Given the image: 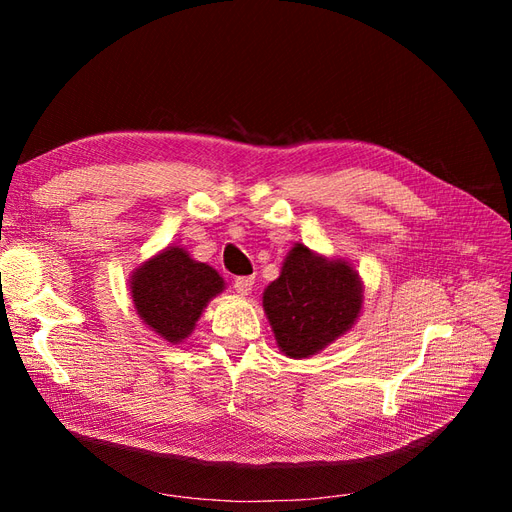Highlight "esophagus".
<instances>
[{"instance_id": "esophagus-1", "label": "esophagus", "mask_w": 512, "mask_h": 512, "mask_svg": "<svg viewBox=\"0 0 512 512\" xmlns=\"http://www.w3.org/2000/svg\"><path fill=\"white\" fill-rule=\"evenodd\" d=\"M252 288H254V277H237L235 280V290L239 292V294H243V297H247V294L252 292Z\"/></svg>"}]
</instances>
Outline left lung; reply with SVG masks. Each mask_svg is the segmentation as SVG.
I'll use <instances>...</instances> for the list:
<instances>
[{
  "label": "left lung",
  "mask_w": 512,
  "mask_h": 512,
  "mask_svg": "<svg viewBox=\"0 0 512 512\" xmlns=\"http://www.w3.org/2000/svg\"><path fill=\"white\" fill-rule=\"evenodd\" d=\"M262 307L280 350L290 359H307L354 327L363 282L348 260L294 243L280 277L262 292Z\"/></svg>",
  "instance_id": "obj_1"
}]
</instances>
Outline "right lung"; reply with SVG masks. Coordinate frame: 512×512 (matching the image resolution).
<instances>
[{"label":"right lung","instance_id":"obj_1","mask_svg":"<svg viewBox=\"0 0 512 512\" xmlns=\"http://www.w3.org/2000/svg\"><path fill=\"white\" fill-rule=\"evenodd\" d=\"M128 286L138 318L175 346L192 335L207 303L218 297L226 282L185 247L168 245L132 271Z\"/></svg>","mask_w":512,"mask_h":512}]
</instances>
